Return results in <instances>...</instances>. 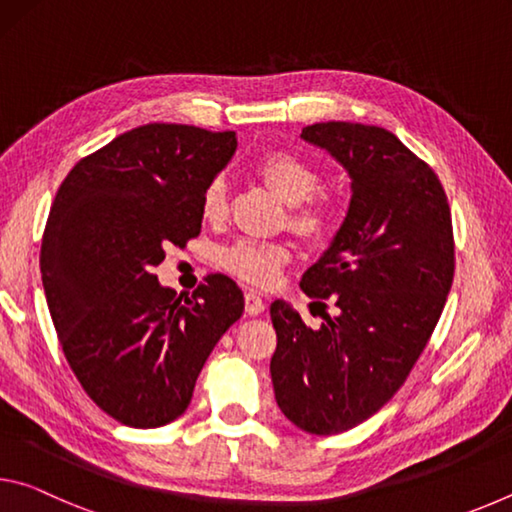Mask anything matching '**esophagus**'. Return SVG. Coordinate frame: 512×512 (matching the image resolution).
<instances>
[{
    "instance_id": "34e87169",
    "label": "esophagus",
    "mask_w": 512,
    "mask_h": 512,
    "mask_svg": "<svg viewBox=\"0 0 512 512\" xmlns=\"http://www.w3.org/2000/svg\"><path fill=\"white\" fill-rule=\"evenodd\" d=\"M244 300H246V311H248L250 316H257V314H262V311L266 309L264 300H262V296H259L257 291H246Z\"/></svg>"
}]
</instances>
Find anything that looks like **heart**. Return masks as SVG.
<instances>
[{"mask_svg":"<svg viewBox=\"0 0 512 512\" xmlns=\"http://www.w3.org/2000/svg\"><path fill=\"white\" fill-rule=\"evenodd\" d=\"M255 173L264 180L271 192L291 205V228L305 237L323 235L329 221V205L325 198L316 196L318 171L307 160L287 151L266 153L257 162ZM203 216L210 221L221 219L228 210V187L223 178L212 180L203 192L201 201ZM223 266L232 275L253 284L275 282L280 268L289 262V248L275 241H237L223 253Z\"/></svg>","mask_w":512,"mask_h":512,"instance_id":"obj_1","label":"heart"}]
</instances>
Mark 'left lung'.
I'll list each match as a JSON object with an SVG mask.
<instances>
[{
	"instance_id": "8db88e82",
	"label": "left lung",
	"mask_w": 512,
	"mask_h": 512,
	"mask_svg": "<svg viewBox=\"0 0 512 512\" xmlns=\"http://www.w3.org/2000/svg\"><path fill=\"white\" fill-rule=\"evenodd\" d=\"M300 137L341 164L352 196L300 282L336 314L311 329L275 300L271 379L296 427L332 436L391 400L427 345L454 280L452 214L436 173L386 128L325 121Z\"/></svg>"
}]
</instances>
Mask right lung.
<instances>
[{
    "label": "right lung",
    "instance_id": "add662e5",
    "mask_svg": "<svg viewBox=\"0 0 512 512\" xmlns=\"http://www.w3.org/2000/svg\"><path fill=\"white\" fill-rule=\"evenodd\" d=\"M237 151L235 131L146 124L67 173L40 250L42 287L69 368L99 409L126 427L180 418L207 357L244 314L228 275L192 296L153 266L203 223V192Z\"/></svg>",
    "mask_w": 512,
    "mask_h": 512
}]
</instances>
